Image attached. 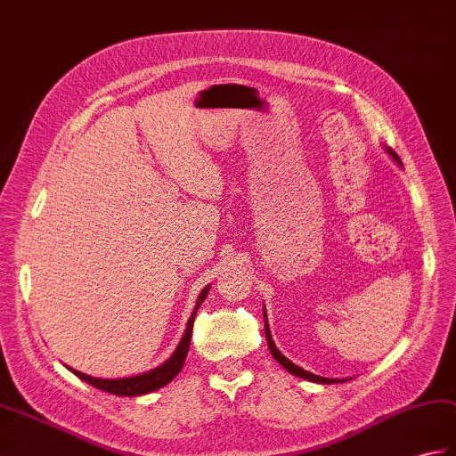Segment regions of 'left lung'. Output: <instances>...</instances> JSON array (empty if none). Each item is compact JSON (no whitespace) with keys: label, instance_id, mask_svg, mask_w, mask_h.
Segmentation results:
<instances>
[{"label":"left lung","instance_id":"left-lung-1","mask_svg":"<svg viewBox=\"0 0 456 456\" xmlns=\"http://www.w3.org/2000/svg\"><path fill=\"white\" fill-rule=\"evenodd\" d=\"M387 151H388V155H390V157L395 159L396 163H400L398 155H396L393 150H387ZM264 328H266V340H268L270 354L273 355V359H276V362H278L280 365H283L285 369H288V371H289L291 375H295V377H301V379H306V380H313V383H321V385H336V383H344V379H326V377L313 375V373H309V371H305V369H301L299 365L291 363L289 359L285 357V355H281V354H280V349L276 347V344H273V340H272L270 326H268V316H266V309H264Z\"/></svg>","mask_w":456,"mask_h":456}]
</instances>
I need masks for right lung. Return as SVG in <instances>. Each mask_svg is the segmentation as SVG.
<instances>
[{"label":"right lung","mask_w":456,"mask_h":456,"mask_svg":"<svg viewBox=\"0 0 456 456\" xmlns=\"http://www.w3.org/2000/svg\"><path fill=\"white\" fill-rule=\"evenodd\" d=\"M208 291H209V288H206L202 293H200L198 305H196L192 316H190L186 332L183 336V340H180L178 347L175 349V354L171 355V359L165 362L163 365H159L157 369H151L150 373L126 377V379H94V377H89L85 373H79L71 367H68V369L73 375H77L81 380H85V383H89L91 387L104 390V393L116 395V396H140V395L153 393V390L168 385L180 373V369H183V365H184V359H186V354L190 349V340H192V326H194V319H196V311L200 309V305H202V301L206 299Z\"/></svg>","instance_id":"add662e5"}]
</instances>
